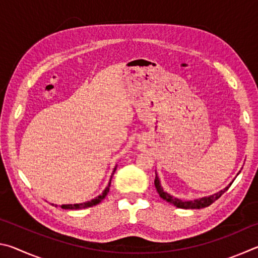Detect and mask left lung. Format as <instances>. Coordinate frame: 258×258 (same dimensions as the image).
Wrapping results in <instances>:
<instances>
[{"label":"left lung","mask_w":258,"mask_h":258,"mask_svg":"<svg viewBox=\"0 0 258 258\" xmlns=\"http://www.w3.org/2000/svg\"><path fill=\"white\" fill-rule=\"evenodd\" d=\"M230 185L228 187H225L224 190L217 192V194H215V195L209 196V197H204L202 199H196V200H192V202H182V200H180V199L173 198L172 196H169L167 194V192H165L163 190V187L160 186V182H159L158 176H157V174H156V177H155V186L157 189V192H158L159 196H160V198L165 200V202L174 205V206H176L177 208H184V209H200V208L208 207L209 205H212L214 202H215V200L220 198L221 196L229 189Z\"/></svg>","instance_id":"left-lung-1"}]
</instances>
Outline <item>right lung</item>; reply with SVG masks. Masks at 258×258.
<instances>
[{"instance_id": "obj_1", "label": "right lung", "mask_w": 258, "mask_h": 258, "mask_svg": "<svg viewBox=\"0 0 258 258\" xmlns=\"http://www.w3.org/2000/svg\"><path fill=\"white\" fill-rule=\"evenodd\" d=\"M116 169V168H115ZM115 172V171H113ZM113 174V173H112ZM112 177V176H111ZM110 183H111V180H110V182H109V184H108V186L106 187V190H104L103 192H102V195H100V196H98L97 198L95 199H92L91 200V202H87V203H84V204H74V205H62V206H61V208H63V209H82V208H86V207H91V206H95V205H98L100 202H101V200L106 197L107 196V194L109 192V186H110Z\"/></svg>"}]
</instances>
